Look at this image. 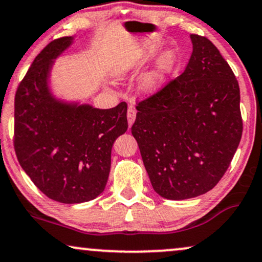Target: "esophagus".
Returning <instances> with one entry per match:
<instances>
[{
    "instance_id": "34e87169",
    "label": "esophagus",
    "mask_w": 262,
    "mask_h": 262,
    "mask_svg": "<svg viewBox=\"0 0 262 262\" xmlns=\"http://www.w3.org/2000/svg\"><path fill=\"white\" fill-rule=\"evenodd\" d=\"M135 119H136V111L132 105L128 106L127 111V121H128V126H132V124L135 122Z\"/></svg>"
}]
</instances>
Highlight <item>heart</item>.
<instances>
[{
    "mask_svg": "<svg viewBox=\"0 0 262 262\" xmlns=\"http://www.w3.org/2000/svg\"><path fill=\"white\" fill-rule=\"evenodd\" d=\"M176 66V56L173 52H166L159 57L154 67L143 73L138 79V90L144 95H153L161 90L165 85L170 74L173 72ZM136 62L134 59H125L115 67L114 75L119 79H125L134 72Z\"/></svg>",
    "mask_w": 262,
    "mask_h": 262,
    "instance_id": "obj_1",
    "label": "heart"
}]
</instances>
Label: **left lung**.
Listing matches in <instances>:
<instances>
[{"instance_id":"8db88e82","label":"left lung","mask_w":262,"mask_h":262,"mask_svg":"<svg viewBox=\"0 0 262 262\" xmlns=\"http://www.w3.org/2000/svg\"><path fill=\"white\" fill-rule=\"evenodd\" d=\"M185 72L138 103L131 132L153 189L183 200L209 192L230 166L243 131L239 85L220 51L190 35Z\"/></svg>"}]
</instances>
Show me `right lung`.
Here are the masks:
<instances>
[{"mask_svg": "<svg viewBox=\"0 0 262 262\" xmlns=\"http://www.w3.org/2000/svg\"><path fill=\"white\" fill-rule=\"evenodd\" d=\"M74 42L57 38L35 58L14 99V149L23 170L48 198L79 204L104 190L112 147L127 130V104L93 108L51 91L54 60Z\"/></svg>", "mask_w": 262, "mask_h": 262, "instance_id": "1", "label": "right lung"}]
</instances>
